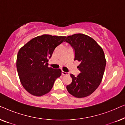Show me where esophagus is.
Segmentation results:
<instances>
[{
  "mask_svg": "<svg viewBox=\"0 0 125 125\" xmlns=\"http://www.w3.org/2000/svg\"><path fill=\"white\" fill-rule=\"evenodd\" d=\"M61 73H62V75H69V73L68 72H65L62 71L61 72Z\"/></svg>",
  "mask_w": 125,
  "mask_h": 125,
  "instance_id": "1",
  "label": "esophagus"
}]
</instances>
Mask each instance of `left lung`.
Returning <instances> with one entry per match:
<instances>
[{
  "label": "left lung",
  "mask_w": 125,
  "mask_h": 125,
  "mask_svg": "<svg viewBox=\"0 0 125 125\" xmlns=\"http://www.w3.org/2000/svg\"><path fill=\"white\" fill-rule=\"evenodd\" d=\"M65 42L74 51V60L80 61L77 68L81 72L77 77L70 74L72 81L66 89L77 98L88 96L96 90L103 77L106 66L103 49L94 39L82 33L68 36Z\"/></svg>",
  "instance_id": "left-lung-1"
}]
</instances>
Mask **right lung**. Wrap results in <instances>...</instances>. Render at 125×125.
Here are the masks:
<instances>
[{
    "mask_svg": "<svg viewBox=\"0 0 125 125\" xmlns=\"http://www.w3.org/2000/svg\"><path fill=\"white\" fill-rule=\"evenodd\" d=\"M65 38L43 35L32 39L19 51L17 71L22 85L28 93L42 96L52 89L56 79L61 76V71L49 68L48 59Z\"/></svg>",
    "mask_w": 125,
    "mask_h": 125,
    "instance_id": "add662e5",
    "label": "right lung"
}]
</instances>
